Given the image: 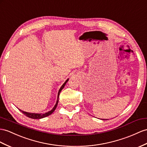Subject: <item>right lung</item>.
<instances>
[{
    "mask_svg": "<svg viewBox=\"0 0 147 147\" xmlns=\"http://www.w3.org/2000/svg\"><path fill=\"white\" fill-rule=\"evenodd\" d=\"M67 81H68V80H67L66 81V82H65V83H64V84L62 85L61 87L60 88V89H59V92H58V94L57 101H56V104H55V107H54L53 108V109L51 110L50 111H49V112H48L45 113V114H35V113H28V112H24V111H21L20 109H19V110H20L22 113H23V114H24V115H25L26 116L28 117L31 118V119H42V118L45 117H47V116H48V115H51V114H52V113L55 111V110L56 109V107H57V105H58V97H59V93H60V92L61 91V90L64 88V87H65V86L66 82H67Z\"/></svg>",
    "mask_w": 147,
    "mask_h": 147,
    "instance_id": "right-lung-1",
    "label": "right lung"
}]
</instances>
